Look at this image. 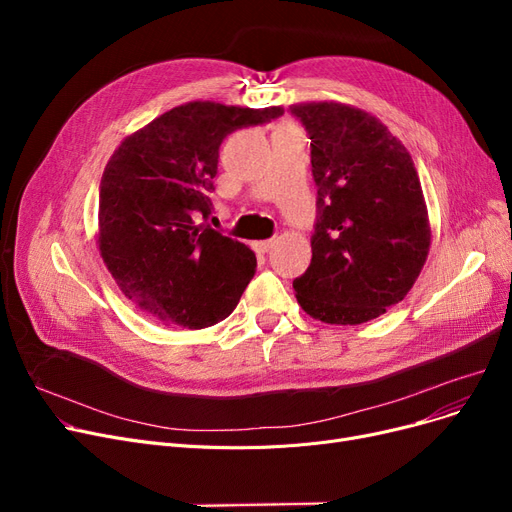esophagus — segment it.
Instances as JSON below:
<instances>
[{
	"instance_id": "34e87169",
	"label": "esophagus",
	"mask_w": 512,
	"mask_h": 512,
	"mask_svg": "<svg viewBox=\"0 0 512 512\" xmlns=\"http://www.w3.org/2000/svg\"><path fill=\"white\" fill-rule=\"evenodd\" d=\"M251 247H253V251H255V253L263 255V253H267V251L272 249V240H255Z\"/></svg>"
}]
</instances>
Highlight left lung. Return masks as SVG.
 <instances>
[{
    "label": "left lung",
    "mask_w": 512,
    "mask_h": 512,
    "mask_svg": "<svg viewBox=\"0 0 512 512\" xmlns=\"http://www.w3.org/2000/svg\"><path fill=\"white\" fill-rule=\"evenodd\" d=\"M311 139L317 220L311 263L292 282L313 319L357 326L407 297L427 259L429 220L413 159L357 107L290 105Z\"/></svg>",
    "instance_id": "8db88e82"
}]
</instances>
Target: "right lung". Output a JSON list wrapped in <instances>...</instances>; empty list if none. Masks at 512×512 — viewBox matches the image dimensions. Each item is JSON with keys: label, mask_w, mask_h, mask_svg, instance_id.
<instances>
[{"label": "right lung", "mask_w": 512, "mask_h": 512, "mask_svg": "<svg viewBox=\"0 0 512 512\" xmlns=\"http://www.w3.org/2000/svg\"><path fill=\"white\" fill-rule=\"evenodd\" d=\"M282 107L191 101L122 141L99 184V251L124 297L166 326L226 319L255 276V253L197 218L211 213L220 145Z\"/></svg>", "instance_id": "right-lung-1"}]
</instances>
